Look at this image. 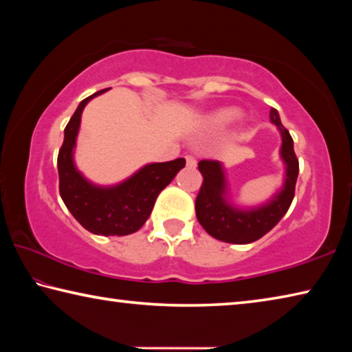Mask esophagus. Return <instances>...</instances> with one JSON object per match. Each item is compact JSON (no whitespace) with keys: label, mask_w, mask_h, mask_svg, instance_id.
<instances>
[{"label":"esophagus","mask_w":352,"mask_h":352,"mask_svg":"<svg viewBox=\"0 0 352 352\" xmlns=\"http://www.w3.org/2000/svg\"><path fill=\"white\" fill-rule=\"evenodd\" d=\"M184 158H186V166H188V168L192 169V168H195V166H197V160H195L192 155H186V157H184Z\"/></svg>","instance_id":"34e87169"}]
</instances>
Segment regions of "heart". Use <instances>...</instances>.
<instances>
[{"mask_svg":"<svg viewBox=\"0 0 352 352\" xmlns=\"http://www.w3.org/2000/svg\"><path fill=\"white\" fill-rule=\"evenodd\" d=\"M237 116H239V110L226 107V109H220L211 113V115H208L204 119V122H201V127L206 132H222L231 122L236 121Z\"/></svg>","mask_w":352,"mask_h":352,"instance_id":"obj_1","label":"heart"}]
</instances>
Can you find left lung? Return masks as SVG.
Segmentation results:
<instances>
[{
    "label": "left lung",
    "instance_id": "1",
    "mask_svg": "<svg viewBox=\"0 0 352 352\" xmlns=\"http://www.w3.org/2000/svg\"><path fill=\"white\" fill-rule=\"evenodd\" d=\"M270 121L283 136L281 158L285 164V180L283 189L269 204L253 210H241L230 205L226 201V180L222 164L216 160H201L199 163L204 183L195 199V216L206 233L219 241L242 245L261 239L284 217L295 197L300 164L294 151V140L281 124L275 109L270 110Z\"/></svg>",
    "mask_w": 352,
    "mask_h": 352
}]
</instances>
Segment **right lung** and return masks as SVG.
Wrapping results in <instances>:
<instances>
[{
  "label": "right lung",
  "instance_id": "right-lung-1",
  "mask_svg": "<svg viewBox=\"0 0 352 352\" xmlns=\"http://www.w3.org/2000/svg\"><path fill=\"white\" fill-rule=\"evenodd\" d=\"M105 90L83 99L65 127L58 151V190L63 204L83 228L100 236H127L138 231L151 216L158 194L184 168L186 160L152 163L141 168L126 182L110 188L96 186L76 169L73 148L80 127V116L90 100Z\"/></svg>",
  "mask_w": 352,
  "mask_h": 352
}]
</instances>
